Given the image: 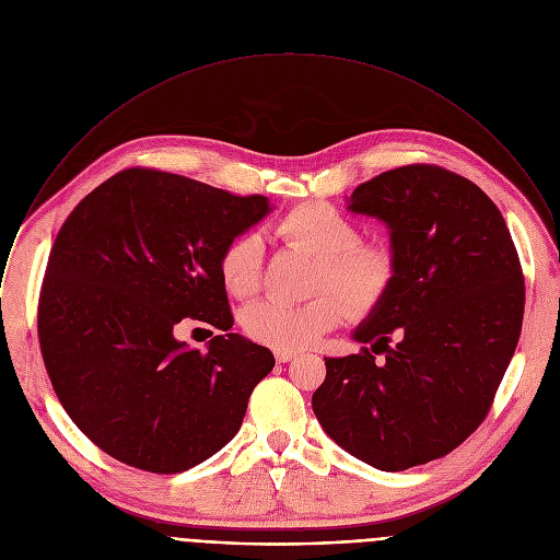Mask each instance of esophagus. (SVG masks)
I'll use <instances>...</instances> for the list:
<instances>
[{
	"instance_id": "1",
	"label": "esophagus",
	"mask_w": 560,
	"mask_h": 560,
	"mask_svg": "<svg viewBox=\"0 0 560 560\" xmlns=\"http://www.w3.org/2000/svg\"><path fill=\"white\" fill-rule=\"evenodd\" d=\"M275 359H277L279 363H290L292 359H296V354H294V352H283V350H279V352H275Z\"/></svg>"
}]
</instances>
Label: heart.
I'll return each instance as SVG.
<instances>
[{
	"label": "heart",
	"mask_w": 560,
	"mask_h": 560,
	"mask_svg": "<svg viewBox=\"0 0 560 560\" xmlns=\"http://www.w3.org/2000/svg\"><path fill=\"white\" fill-rule=\"evenodd\" d=\"M275 232L288 246L316 257L314 290H335L359 316L378 307L396 279L394 253L378 244H359L357 223L330 203L305 201L290 208L275 223ZM261 264L264 244L259 234L244 232L230 238L219 255L223 288L236 299L257 294ZM338 298L324 292L301 305L259 301L244 312L242 326L261 346L299 352L343 322L345 300Z\"/></svg>",
	"instance_id": "obj_1"
}]
</instances>
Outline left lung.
Listing matches in <instances>:
<instances>
[{"label": "left lung", "mask_w": 560, "mask_h": 560, "mask_svg": "<svg viewBox=\"0 0 560 560\" xmlns=\"http://www.w3.org/2000/svg\"><path fill=\"white\" fill-rule=\"evenodd\" d=\"M348 210L387 225L396 279L352 332L370 350L326 359L312 410L346 452L401 471L445 456L488 417L521 337L523 272L494 201L439 166L387 171Z\"/></svg>", "instance_id": "8db88e82"}]
</instances>
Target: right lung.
Here are the masks:
<instances>
[{
	"mask_svg": "<svg viewBox=\"0 0 560 560\" xmlns=\"http://www.w3.org/2000/svg\"><path fill=\"white\" fill-rule=\"evenodd\" d=\"M270 210L261 195L128 168L68 214L48 257L37 332L59 404L100 450L177 474L242 428L275 357L228 332L219 255ZM184 317L220 330L206 353L174 337Z\"/></svg>",
	"mask_w": 560,
	"mask_h": 560,
	"instance_id": "obj_1",
	"label": "right lung"
}]
</instances>
